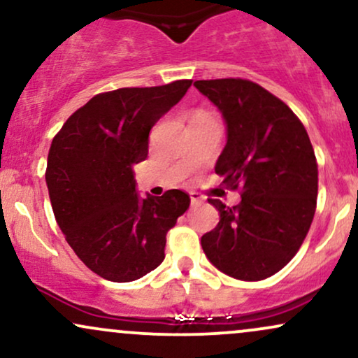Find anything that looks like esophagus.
<instances>
[{
	"label": "esophagus",
	"mask_w": 358,
	"mask_h": 358,
	"mask_svg": "<svg viewBox=\"0 0 358 358\" xmlns=\"http://www.w3.org/2000/svg\"><path fill=\"white\" fill-rule=\"evenodd\" d=\"M203 196L200 195L199 192H190V202H192V205H200V203H203Z\"/></svg>",
	"instance_id": "esophagus-1"
}]
</instances>
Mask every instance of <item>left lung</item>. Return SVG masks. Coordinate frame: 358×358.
<instances>
[{"mask_svg": "<svg viewBox=\"0 0 358 358\" xmlns=\"http://www.w3.org/2000/svg\"><path fill=\"white\" fill-rule=\"evenodd\" d=\"M220 110L227 143L215 173L241 202L219 210L202 236L208 261L227 276L261 281L281 271L305 241L318 195V166L305 126L281 99L244 79L193 82Z\"/></svg>", "mask_w": 358, "mask_h": 358, "instance_id": "left-lung-1", "label": "left lung"}]
</instances>
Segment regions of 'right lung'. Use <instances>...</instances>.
<instances>
[{
  "instance_id": "right-lung-1",
  "label": "right lung",
  "mask_w": 358,
  "mask_h": 358,
  "mask_svg": "<svg viewBox=\"0 0 358 358\" xmlns=\"http://www.w3.org/2000/svg\"><path fill=\"white\" fill-rule=\"evenodd\" d=\"M192 80L97 94L53 138L48 195L60 231L90 271L136 281L165 259L166 234L190 205L182 190L141 196L133 166L148 156L150 131Z\"/></svg>"
}]
</instances>
